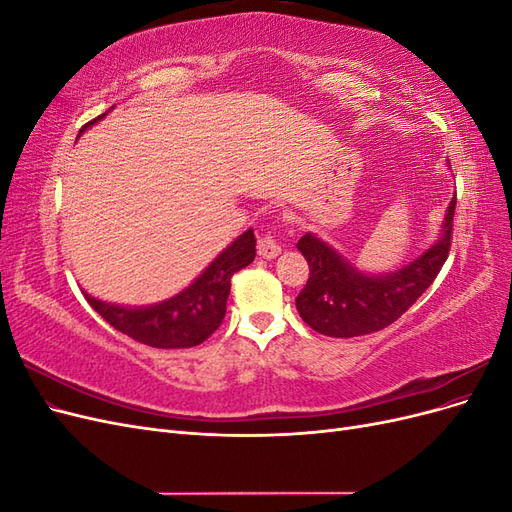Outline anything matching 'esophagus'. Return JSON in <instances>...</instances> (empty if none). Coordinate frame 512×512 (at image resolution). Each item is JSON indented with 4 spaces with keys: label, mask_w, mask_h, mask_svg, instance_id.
<instances>
[{
    "label": "esophagus",
    "mask_w": 512,
    "mask_h": 512,
    "mask_svg": "<svg viewBox=\"0 0 512 512\" xmlns=\"http://www.w3.org/2000/svg\"><path fill=\"white\" fill-rule=\"evenodd\" d=\"M280 252H282V245L271 237V232H269V235H260V237H258V256H260V258L271 260V258H275Z\"/></svg>",
    "instance_id": "esophagus-1"
}]
</instances>
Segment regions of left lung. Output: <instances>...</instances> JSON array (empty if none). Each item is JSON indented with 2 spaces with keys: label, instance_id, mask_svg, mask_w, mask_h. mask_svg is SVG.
Segmentation results:
<instances>
[{
  "label": "left lung",
  "instance_id": "left-lung-1",
  "mask_svg": "<svg viewBox=\"0 0 512 512\" xmlns=\"http://www.w3.org/2000/svg\"><path fill=\"white\" fill-rule=\"evenodd\" d=\"M457 196L446 209L440 239L410 265L384 275L361 273L331 245L307 232L297 243L309 265L297 312L314 331L359 337L389 327L433 284L448 258Z\"/></svg>",
  "mask_w": 512,
  "mask_h": 512
}]
</instances>
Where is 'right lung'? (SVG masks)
Instances as JSON below:
<instances>
[{"label": "right lung", "instance_id": "add662e5", "mask_svg": "<svg viewBox=\"0 0 512 512\" xmlns=\"http://www.w3.org/2000/svg\"><path fill=\"white\" fill-rule=\"evenodd\" d=\"M106 115V113H104ZM104 115L91 119L81 128L85 132ZM256 258L254 230H245L232 241L196 280L158 305L123 307L113 305L83 292L87 303L96 312L134 342L151 348H192L218 331L226 316V301L230 294L232 275L250 265Z\"/></svg>", "mask_w": 512, "mask_h": 512}]
</instances>
